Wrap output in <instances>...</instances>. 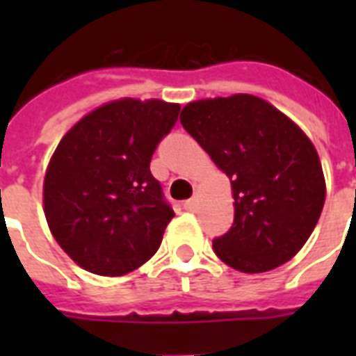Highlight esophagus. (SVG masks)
<instances>
[{
    "instance_id": "1",
    "label": "esophagus",
    "mask_w": 356,
    "mask_h": 356,
    "mask_svg": "<svg viewBox=\"0 0 356 356\" xmlns=\"http://www.w3.org/2000/svg\"><path fill=\"white\" fill-rule=\"evenodd\" d=\"M183 207H184V211H188V212H194L195 209H197V200H188V201H184L183 203Z\"/></svg>"
}]
</instances>
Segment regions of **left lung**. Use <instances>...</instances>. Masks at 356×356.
Here are the masks:
<instances>
[{"instance_id":"1","label":"left lung","mask_w":356,"mask_h":356,"mask_svg":"<svg viewBox=\"0 0 356 356\" xmlns=\"http://www.w3.org/2000/svg\"><path fill=\"white\" fill-rule=\"evenodd\" d=\"M181 123L231 179L234 223L212 240L218 259L262 273L296 257L325 203L320 156L298 123L251 94L188 103Z\"/></svg>"}]
</instances>
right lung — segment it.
Masks as SVG:
<instances>
[{"instance_id":"right-lung-1","label":"right lung","mask_w":356,"mask_h":356,"mask_svg":"<svg viewBox=\"0 0 356 356\" xmlns=\"http://www.w3.org/2000/svg\"><path fill=\"white\" fill-rule=\"evenodd\" d=\"M179 111V103L122 97L83 116L58 142L44 177V214L83 270L120 277L156 253L175 214L149 162Z\"/></svg>"}]
</instances>
